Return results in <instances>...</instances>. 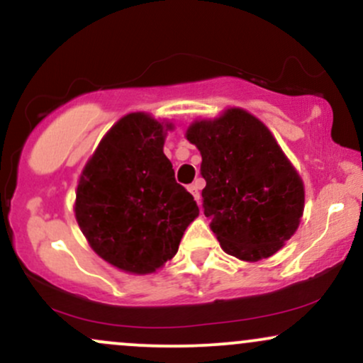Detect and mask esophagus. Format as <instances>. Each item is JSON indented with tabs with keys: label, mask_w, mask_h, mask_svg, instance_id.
Segmentation results:
<instances>
[{
	"label": "esophagus",
	"mask_w": 363,
	"mask_h": 363,
	"mask_svg": "<svg viewBox=\"0 0 363 363\" xmlns=\"http://www.w3.org/2000/svg\"><path fill=\"white\" fill-rule=\"evenodd\" d=\"M201 186H202L201 180H197V182L192 183V185L189 186V192L194 195V199H195V201H197V203H201Z\"/></svg>",
	"instance_id": "1"
}]
</instances>
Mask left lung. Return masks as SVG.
Instances as JSON below:
<instances>
[{"label": "left lung", "mask_w": 363, "mask_h": 363, "mask_svg": "<svg viewBox=\"0 0 363 363\" xmlns=\"http://www.w3.org/2000/svg\"><path fill=\"white\" fill-rule=\"evenodd\" d=\"M186 138L201 150L202 207L211 230L233 257H271L303 213V183L262 123L243 109L197 121Z\"/></svg>", "instance_id": "left-lung-1"}]
</instances>
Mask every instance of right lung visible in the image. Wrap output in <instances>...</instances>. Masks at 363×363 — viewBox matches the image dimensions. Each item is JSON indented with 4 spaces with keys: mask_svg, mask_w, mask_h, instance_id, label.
Masks as SVG:
<instances>
[{
    "mask_svg": "<svg viewBox=\"0 0 363 363\" xmlns=\"http://www.w3.org/2000/svg\"><path fill=\"white\" fill-rule=\"evenodd\" d=\"M162 145L160 121L127 115L106 133L77 186V221L94 252L133 274L154 272L173 257L199 216Z\"/></svg>",
    "mask_w": 363,
    "mask_h": 363,
    "instance_id": "add662e5",
    "label": "right lung"
}]
</instances>
